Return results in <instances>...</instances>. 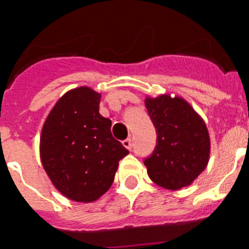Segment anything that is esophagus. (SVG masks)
<instances>
[{
  "label": "esophagus",
  "instance_id": "1",
  "mask_svg": "<svg viewBox=\"0 0 249 249\" xmlns=\"http://www.w3.org/2000/svg\"><path fill=\"white\" fill-rule=\"evenodd\" d=\"M122 144H123V147H124V148L131 149L132 148V141H131V138H127V140L122 141Z\"/></svg>",
  "mask_w": 249,
  "mask_h": 249
}]
</instances>
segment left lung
I'll return each instance as SVG.
<instances>
[{
  "instance_id": "1",
  "label": "left lung",
  "mask_w": 249,
  "mask_h": 249,
  "mask_svg": "<svg viewBox=\"0 0 249 249\" xmlns=\"http://www.w3.org/2000/svg\"><path fill=\"white\" fill-rule=\"evenodd\" d=\"M144 105L157 132L155 152L144 160L148 177L169 191L190 186L210 160L211 140L203 118L179 96H147Z\"/></svg>"
}]
</instances>
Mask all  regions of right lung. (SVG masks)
<instances>
[{"instance_id": "obj_1", "label": "right lung", "mask_w": 249, "mask_h": 249, "mask_svg": "<svg viewBox=\"0 0 249 249\" xmlns=\"http://www.w3.org/2000/svg\"><path fill=\"white\" fill-rule=\"evenodd\" d=\"M101 93L81 86L51 109L39 138V157L52 184L74 202L97 201L113 183L118 162L128 155L98 112Z\"/></svg>"}]
</instances>
